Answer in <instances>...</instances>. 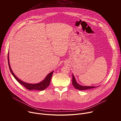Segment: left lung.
<instances>
[{
  "label": "left lung",
  "mask_w": 121,
  "mask_h": 121,
  "mask_svg": "<svg viewBox=\"0 0 121 121\" xmlns=\"http://www.w3.org/2000/svg\"><path fill=\"white\" fill-rule=\"evenodd\" d=\"M72 84L74 87H75V89L78 90H88V89H92L95 88V87H88V86H82L81 85H79L76 82L75 78H74V76L73 75H72Z\"/></svg>",
  "instance_id": "left-lung-1"
}]
</instances>
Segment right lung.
Wrapping results in <instances>:
<instances>
[{
    "label": "right lung",
    "instance_id": "obj_1",
    "mask_svg": "<svg viewBox=\"0 0 121 121\" xmlns=\"http://www.w3.org/2000/svg\"><path fill=\"white\" fill-rule=\"evenodd\" d=\"M8 64H9V69L10 70L11 73L15 78L17 80L18 82H19L21 85H22L27 90H38V91H43L45 89H46L49 85H50V81L52 78V76L53 72H51L46 77V78L43 80L42 82L38 83V84H28L25 82H24L22 81H21L20 79L18 78L13 73L11 69L10 66L9 65V54H8Z\"/></svg>",
    "mask_w": 121,
    "mask_h": 121
}]
</instances>
